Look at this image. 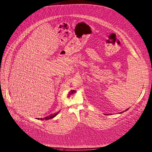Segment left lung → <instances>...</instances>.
<instances>
[{"instance_id": "obj_1", "label": "left lung", "mask_w": 152, "mask_h": 152, "mask_svg": "<svg viewBox=\"0 0 152 152\" xmlns=\"http://www.w3.org/2000/svg\"><path fill=\"white\" fill-rule=\"evenodd\" d=\"M128 109H126V110H128ZM123 112H124V111H123ZM123 112H121V113H123Z\"/></svg>"}]
</instances>
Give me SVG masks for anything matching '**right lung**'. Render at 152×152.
<instances>
[{
  "label": "right lung",
  "instance_id": "obj_1",
  "mask_svg": "<svg viewBox=\"0 0 152 152\" xmlns=\"http://www.w3.org/2000/svg\"><path fill=\"white\" fill-rule=\"evenodd\" d=\"M57 114H58V113H57L56 114H55V115H50V116H47V117L43 118V119H42V118H41L40 120H44V119H45V120H49V119H52V118H54L55 116L57 115Z\"/></svg>",
  "mask_w": 152,
  "mask_h": 152
}]
</instances>
